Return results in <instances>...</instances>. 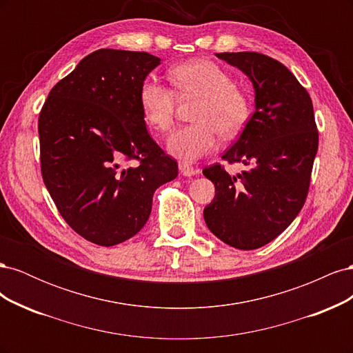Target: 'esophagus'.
<instances>
[{
    "mask_svg": "<svg viewBox=\"0 0 353 353\" xmlns=\"http://www.w3.org/2000/svg\"><path fill=\"white\" fill-rule=\"evenodd\" d=\"M179 172L184 176H194L199 174V170L193 166H190L188 163H179Z\"/></svg>",
    "mask_w": 353,
    "mask_h": 353,
    "instance_id": "obj_1",
    "label": "esophagus"
}]
</instances>
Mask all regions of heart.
<instances>
[{"mask_svg":"<svg viewBox=\"0 0 353 353\" xmlns=\"http://www.w3.org/2000/svg\"><path fill=\"white\" fill-rule=\"evenodd\" d=\"M179 97H199L193 119L196 123L179 128L168 140V152L184 162H194L216 150L221 132L225 137L243 130L250 114V101L234 85L231 74L216 63L194 59L169 70ZM145 123L157 132L174 125L175 92L160 81L148 77L138 94Z\"/></svg>","mask_w":353,"mask_h":353,"instance_id":"heart-1","label":"heart"}]
</instances>
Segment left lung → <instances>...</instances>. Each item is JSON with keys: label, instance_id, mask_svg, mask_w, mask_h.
I'll list each match as a JSON object with an SVG mask.
<instances>
[{"label": "left lung", "instance_id": "8db88e82", "mask_svg": "<svg viewBox=\"0 0 353 353\" xmlns=\"http://www.w3.org/2000/svg\"><path fill=\"white\" fill-rule=\"evenodd\" d=\"M253 85L254 113L222 159L248 169L203 170L215 197L203 210L208 228L231 248L253 250L290 225L306 200L318 131L307 91L280 61L259 52H221Z\"/></svg>", "mask_w": 353, "mask_h": 353}]
</instances>
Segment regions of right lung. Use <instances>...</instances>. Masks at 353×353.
Wrapping results in <instances>:
<instances>
[{
    "label": "right lung",
    "mask_w": 353,
    "mask_h": 353,
    "mask_svg": "<svg viewBox=\"0 0 353 353\" xmlns=\"http://www.w3.org/2000/svg\"><path fill=\"white\" fill-rule=\"evenodd\" d=\"M160 59L101 48L54 85L39 114L41 172L72 230L99 245L134 237L154 191L178 175L145 128L138 94ZM131 158L141 162L126 168Z\"/></svg>",
    "instance_id": "right-lung-1"
}]
</instances>
